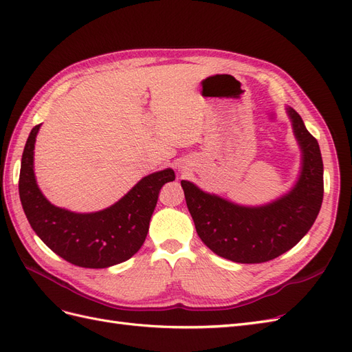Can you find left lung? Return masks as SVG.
<instances>
[{"mask_svg": "<svg viewBox=\"0 0 352 352\" xmlns=\"http://www.w3.org/2000/svg\"><path fill=\"white\" fill-rule=\"evenodd\" d=\"M302 150V172L295 188L264 207H241L202 192L182 180L186 206L201 241L223 258L235 263H264L279 257L310 230L323 201V160L316 138L301 116L287 109Z\"/></svg>", "mask_w": 352, "mask_h": 352, "instance_id": "8db88e82", "label": "left lung"}]
</instances>
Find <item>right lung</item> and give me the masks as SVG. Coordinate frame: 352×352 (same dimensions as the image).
I'll return each mask as SVG.
<instances>
[{
	"label": "right lung",
	"mask_w": 352,
	"mask_h": 352,
	"mask_svg": "<svg viewBox=\"0 0 352 352\" xmlns=\"http://www.w3.org/2000/svg\"><path fill=\"white\" fill-rule=\"evenodd\" d=\"M36 124L26 141L19 177V195L32 229L50 250L87 269H105L129 260L146 238L158 192L175 180L172 168L140 180L110 208L79 214L52 206L39 190L34 175Z\"/></svg>",
	"instance_id": "1"
}]
</instances>
